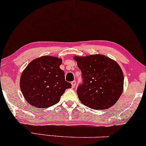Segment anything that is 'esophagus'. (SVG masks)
I'll use <instances>...</instances> for the list:
<instances>
[{"label": "esophagus", "instance_id": "obj_1", "mask_svg": "<svg viewBox=\"0 0 146 146\" xmlns=\"http://www.w3.org/2000/svg\"><path fill=\"white\" fill-rule=\"evenodd\" d=\"M76 81H73L71 82V84H72V87L74 88L76 86Z\"/></svg>", "mask_w": 146, "mask_h": 146}]
</instances>
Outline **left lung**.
<instances>
[{
    "mask_svg": "<svg viewBox=\"0 0 146 146\" xmlns=\"http://www.w3.org/2000/svg\"><path fill=\"white\" fill-rule=\"evenodd\" d=\"M81 70L83 84L77 94L83 105L94 110H106L113 106L122 94L124 76L116 61L95 54L74 56Z\"/></svg>",
    "mask_w": 146,
    "mask_h": 146,
    "instance_id": "left-lung-1",
    "label": "left lung"
}]
</instances>
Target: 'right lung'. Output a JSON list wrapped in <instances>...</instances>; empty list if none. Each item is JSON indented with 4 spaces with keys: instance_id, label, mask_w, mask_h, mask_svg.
Here are the masks:
<instances>
[{
    "instance_id": "1",
    "label": "right lung",
    "mask_w": 146,
    "mask_h": 146,
    "mask_svg": "<svg viewBox=\"0 0 146 146\" xmlns=\"http://www.w3.org/2000/svg\"><path fill=\"white\" fill-rule=\"evenodd\" d=\"M62 60L46 55L35 59L22 72L20 88L30 105L45 108L55 105L71 84L65 80L64 72L60 69Z\"/></svg>"
}]
</instances>
